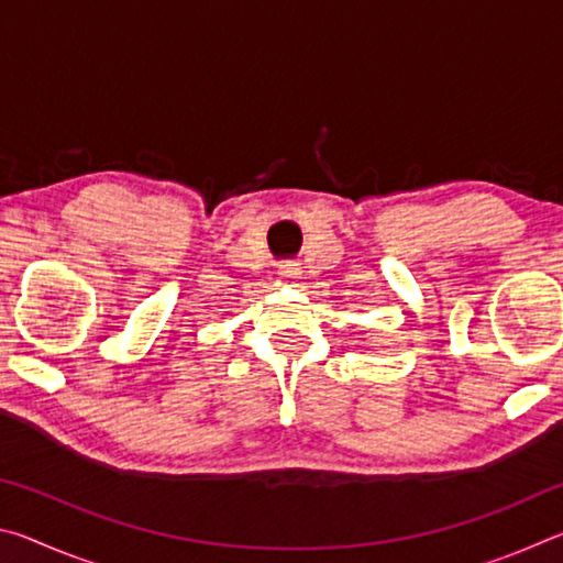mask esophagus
<instances>
[{"label":"esophagus","mask_w":563,"mask_h":563,"mask_svg":"<svg viewBox=\"0 0 563 563\" xmlns=\"http://www.w3.org/2000/svg\"><path fill=\"white\" fill-rule=\"evenodd\" d=\"M278 273L283 275V278H298L300 268H298V265H292V263H285V265H280Z\"/></svg>","instance_id":"esophagus-1"}]
</instances>
